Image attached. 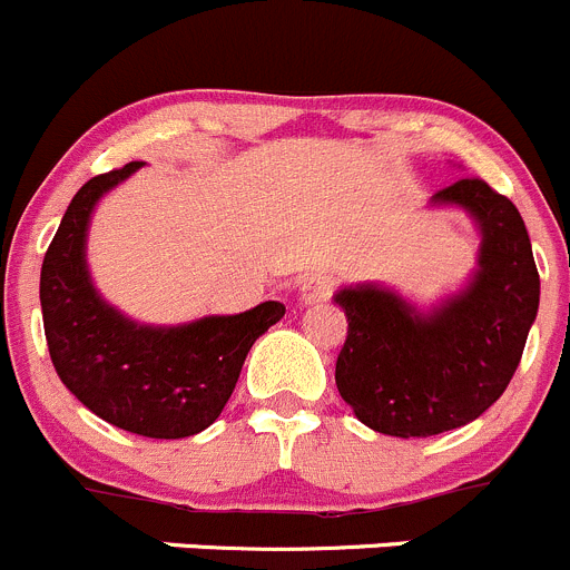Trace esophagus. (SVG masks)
Here are the masks:
<instances>
[{"instance_id": "esophagus-1", "label": "esophagus", "mask_w": 570, "mask_h": 570, "mask_svg": "<svg viewBox=\"0 0 570 570\" xmlns=\"http://www.w3.org/2000/svg\"><path fill=\"white\" fill-rule=\"evenodd\" d=\"M332 289H334V281H332V275H326V273H312V275H306V278L301 281V301L303 303H321V301H326L328 295H332Z\"/></svg>"}]
</instances>
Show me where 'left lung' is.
Instances as JSON below:
<instances>
[{
	"mask_svg": "<svg viewBox=\"0 0 570 570\" xmlns=\"http://www.w3.org/2000/svg\"><path fill=\"white\" fill-rule=\"evenodd\" d=\"M464 207L481 230L470 284L419 312L391 289L360 284L334 303L348 317L334 380L354 416L396 439H424L492 407L518 371L540 306V275L523 216L483 179L464 177L433 196Z\"/></svg>",
	"mask_w": 570,
	"mask_h": 570,
	"instance_id": "8db88e82",
	"label": "left lung"
}]
</instances>
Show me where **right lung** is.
I'll use <instances>...</instances> for the list:
<instances>
[{
    "label": "right lung",
    "instance_id": "right-lung-1",
    "mask_svg": "<svg viewBox=\"0 0 570 570\" xmlns=\"http://www.w3.org/2000/svg\"><path fill=\"white\" fill-rule=\"evenodd\" d=\"M140 165L92 177L69 202L41 264L45 337L61 382L95 416L146 439H188L219 419L247 351L286 306L267 301L183 326H140L109 306L89 278V216Z\"/></svg>",
    "mask_w": 570,
    "mask_h": 570
}]
</instances>
